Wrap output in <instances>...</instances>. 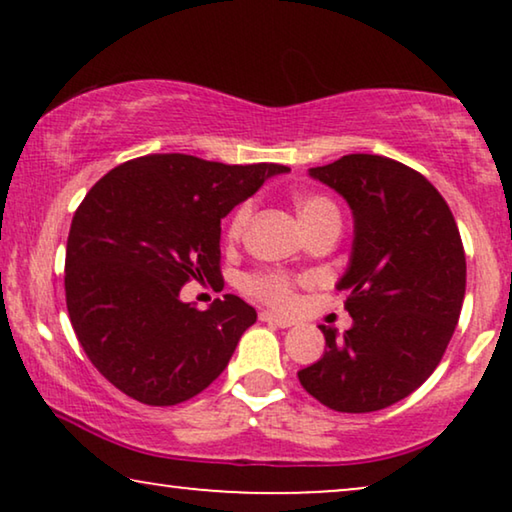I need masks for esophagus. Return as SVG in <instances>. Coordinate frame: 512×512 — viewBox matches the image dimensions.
<instances>
[{
  "label": "esophagus",
  "mask_w": 512,
  "mask_h": 512,
  "mask_svg": "<svg viewBox=\"0 0 512 512\" xmlns=\"http://www.w3.org/2000/svg\"><path fill=\"white\" fill-rule=\"evenodd\" d=\"M258 319H261L263 324H272V326H279V328L293 326V319L279 317V314H275V312H261V314H258Z\"/></svg>",
  "instance_id": "esophagus-1"
}]
</instances>
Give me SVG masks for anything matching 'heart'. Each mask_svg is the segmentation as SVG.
<instances>
[{
	"mask_svg": "<svg viewBox=\"0 0 512 512\" xmlns=\"http://www.w3.org/2000/svg\"><path fill=\"white\" fill-rule=\"evenodd\" d=\"M293 205H296L300 221L305 223V228L310 230V233L319 226H324L326 221H340V212L338 207H335V202L321 193H296L293 195ZM251 214H254V202L251 200H244L233 209L226 228L230 242L242 240L249 228ZM244 289H247L254 298L275 307L296 305V279L286 275V272H254V275L244 279Z\"/></svg>",
	"mask_w": 512,
	"mask_h": 512,
	"instance_id": "obj_1",
	"label": "heart"
}]
</instances>
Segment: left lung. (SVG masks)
I'll list each match as a JSON object with an SVG mask.
<instances>
[{
  "label": "left lung",
  "instance_id": "left-lung-1",
  "mask_svg": "<svg viewBox=\"0 0 512 512\" xmlns=\"http://www.w3.org/2000/svg\"><path fill=\"white\" fill-rule=\"evenodd\" d=\"M349 202L354 247L338 289L354 324L319 326L326 352L298 373L307 394L338 412L389 408L443 359L466 293L457 221L424 174L375 153L312 167Z\"/></svg>",
  "mask_w": 512,
  "mask_h": 512
}]
</instances>
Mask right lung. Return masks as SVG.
I'll return each mask as SVG.
<instances>
[{"mask_svg": "<svg viewBox=\"0 0 512 512\" xmlns=\"http://www.w3.org/2000/svg\"><path fill=\"white\" fill-rule=\"evenodd\" d=\"M286 170L151 153L86 193L67 237V312L90 363L125 396L184 403L228 366L256 310L233 293L198 310L179 291L223 279L221 219Z\"/></svg>", "mask_w": 512, "mask_h": 512, "instance_id": "1", "label": "right lung"}]
</instances>
